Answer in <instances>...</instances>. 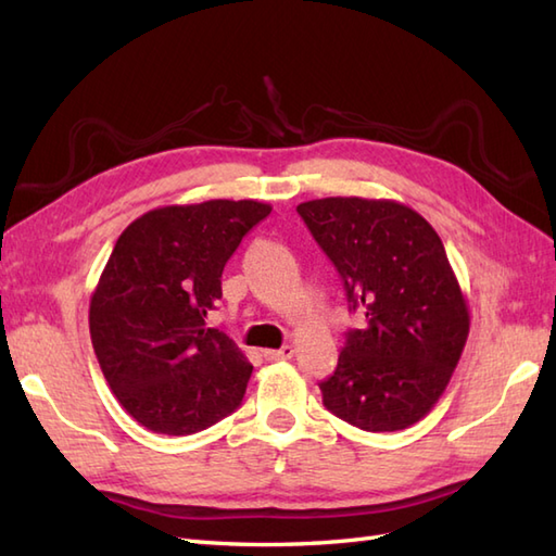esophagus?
I'll use <instances>...</instances> for the list:
<instances>
[{"label":"esophagus","mask_w":556,"mask_h":556,"mask_svg":"<svg viewBox=\"0 0 556 556\" xmlns=\"http://www.w3.org/2000/svg\"><path fill=\"white\" fill-rule=\"evenodd\" d=\"M263 356H265V361H271V363H277V361H289V358H293V346H285V349H267V351H263Z\"/></svg>","instance_id":"34e87169"}]
</instances>
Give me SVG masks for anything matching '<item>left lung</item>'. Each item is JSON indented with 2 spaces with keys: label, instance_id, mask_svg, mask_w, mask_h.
I'll return each instance as SVG.
<instances>
[{
  "label": "left lung",
  "instance_id": "1",
  "mask_svg": "<svg viewBox=\"0 0 556 556\" xmlns=\"http://www.w3.org/2000/svg\"><path fill=\"white\" fill-rule=\"evenodd\" d=\"M296 210L363 315L320 382L323 404L368 432L410 428L444 394L470 327L442 239L396 200L320 198Z\"/></svg>",
  "mask_w": 556,
  "mask_h": 556
}]
</instances>
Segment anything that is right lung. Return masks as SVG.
I'll return each instance as SVG.
<instances>
[{
	"label": "right lung",
	"instance_id": "right-lung-1",
	"mask_svg": "<svg viewBox=\"0 0 556 556\" xmlns=\"http://www.w3.org/2000/svg\"><path fill=\"white\" fill-rule=\"evenodd\" d=\"M269 212L257 200L167 205L116 239L90 299V339L116 401L143 428L193 434L241 406L253 365L205 317L227 260Z\"/></svg>",
	"mask_w": 556,
	"mask_h": 556
}]
</instances>
